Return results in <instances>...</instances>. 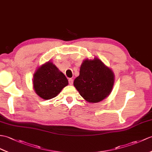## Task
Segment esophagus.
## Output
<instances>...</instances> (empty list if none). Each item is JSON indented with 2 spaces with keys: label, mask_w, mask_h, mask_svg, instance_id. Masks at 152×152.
I'll return each instance as SVG.
<instances>
[{
  "label": "esophagus",
  "mask_w": 152,
  "mask_h": 152,
  "mask_svg": "<svg viewBox=\"0 0 152 152\" xmlns=\"http://www.w3.org/2000/svg\"><path fill=\"white\" fill-rule=\"evenodd\" d=\"M69 85H70V86H72V85L73 84V80L72 78L69 79Z\"/></svg>",
  "instance_id": "esophagus-1"
}]
</instances>
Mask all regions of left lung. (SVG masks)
<instances>
[{
	"instance_id": "1",
	"label": "left lung",
	"mask_w": 152,
	"mask_h": 152,
	"mask_svg": "<svg viewBox=\"0 0 152 152\" xmlns=\"http://www.w3.org/2000/svg\"><path fill=\"white\" fill-rule=\"evenodd\" d=\"M115 76L100 59H85L80 66V75L74 81V86L85 100L97 103L111 93Z\"/></svg>"
}]
</instances>
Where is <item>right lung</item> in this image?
<instances>
[{
  "instance_id": "1",
  "label": "right lung",
  "mask_w": 152,
  "mask_h": 152,
  "mask_svg": "<svg viewBox=\"0 0 152 152\" xmlns=\"http://www.w3.org/2000/svg\"><path fill=\"white\" fill-rule=\"evenodd\" d=\"M68 83L65 76L50 61L39 66L34 75V89L45 100L56 97Z\"/></svg>"
}]
</instances>
